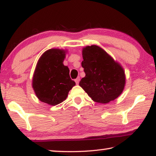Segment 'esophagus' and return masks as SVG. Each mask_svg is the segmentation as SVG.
Segmentation results:
<instances>
[{
	"label": "esophagus",
	"mask_w": 156,
	"mask_h": 156,
	"mask_svg": "<svg viewBox=\"0 0 156 156\" xmlns=\"http://www.w3.org/2000/svg\"><path fill=\"white\" fill-rule=\"evenodd\" d=\"M80 77H77V78H76V80H75V83H76V84H79V83H80Z\"/></svg>",
	"instance_id": "obj_1"
}]
</instances>
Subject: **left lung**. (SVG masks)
<instances>
[{"instance_id": "obj_1", "label": "left lung", "mask_w": 156, "mask_h": 156, "mask_svg": "<svg viewBox=\"0 0 156 156\" xmlns=\"http://www.w3.org/2000/svg\"><path fill=\"white\" fill-rule=\"evenodd\" d=\"M81 66L86 76L80 82L94 101L107 104L118 98L126 83L124 68L105 50L98 45L82 49Z\"/></svg>"}]
</instances>
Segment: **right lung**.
Returning <instances> with one entry per match:
<instances>
[{"instance_id":"add662e5","label":"right lung","mask_w":156,"mask_h":156,"mask_svg":"<svg viewBox=\"0 0 156 156\" xmlns=\"http://www.w3.org/2000/svg\"><path fill=\"white\" fill-rule=\"evenodd\" d=\"M67 50L52 48L41 56L32 77V88L41 101L51 106L61 103L75 86L68 66L63 65Z\"/></svg>"}]
</instances>
